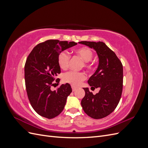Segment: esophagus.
<instances>
[{
	"mask_svg": "<svg viewBox=\"0 0 148 148\" xmlns=\"http://www.w3.org/2000/svg\"><path fill=\"white\" fill-rule=\"evenodd\" d=\"M71 89H72V91H76V89H77V88H76L75 87H74V86H71Z\"/></svg>",
	"mask_w": 148,
	"mask_h": 148,
	"instance_id": "obj_1",
	"label": "esophagus"
}]
</instances>
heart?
<instances>
[{
    "instance_id": "obj_1",
    "label": "heart",
    "mask_w": 148,
    "mask_h": 148,
    "mask_svg": "<svg viewBox=\"0 0 148 148\" xmlns=\"http://www.w3.org/2000/svg\"><path fill=\"white\" fill-rule=\"evenodd\" d=\"M77 54L83 60V66L84 68L91 70L93 69L94 63L91 59L93 56V52L88 47H81L75 50ZM70 56L66 52H60L57 57V63L62 70H66L69 66ZM86 78V75L83 72L69 71L62 76V80L65 83H69L73 86H78Z\"/></svg>"
}]
</instances>
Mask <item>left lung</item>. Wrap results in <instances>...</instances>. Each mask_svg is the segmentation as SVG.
<instances>
[{
    "mask_svg": "<svg viewBox=\"0 0 148 148\" xmlns=\"http://www.w3.org/2000/svg\"><path fill=\"white\" fill-rule=\"evenodd\" d=\"M96 51L99 65L88 83L91 89L99 88L94 95L88 88H83L85 96L82 100L83 109L89 117L101 119L107 117L119 104L123 89V65L115 52L103 42L81 41Z\"/></svg>",
    "mask_w": 148,
    "mask_h": 148,
    "instance_id": "obj_1",
    "label": "left lung"
}]
</instances>
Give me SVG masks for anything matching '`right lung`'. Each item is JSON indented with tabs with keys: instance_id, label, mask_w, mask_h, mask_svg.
<instances>
[{
	"instance_id": "obj_1",
	"label": "right lung",
	"mask_w": 148,
	"mask_h": 148,
	"mask_svg": "<svg viewBox=\"0 0 148 148\" xmlns=\"http://www.w3.org/2000/svg\"><path fill=\"white\" fill-rule=\"evenodd\" d=\"M73 41L49 39L36 46L30 52L25 65L26 92L36 112L47 119H53L64 110L66 98L72 91L69 83L62 84L52 91L56 77L60 73L57 63L59 53L77 45ZM60 79H56L59 84Z\"/></svg>"
}]
</instances>
